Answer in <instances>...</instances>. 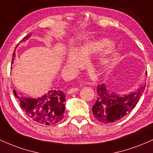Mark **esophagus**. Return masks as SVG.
Listing matches in <instances>:
<instances>
[{
	"label": "esophagus",
	"mask_w": 153,
	"mask_h": 153,
	"mask_svg": "<svg viewBox=\"0 0 153 153\" xmlns=\"http://www.w3.org/2000/svg\"><path fill=\"white\" fill-rule=\"evenodd\" d=\"M78 90H79V88H72L68 91V93L69 94H72L75 93V92L78 91Z\"/></svg>",
	"instance_id": "34e87169"
}]
</instances>
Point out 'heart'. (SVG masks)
Masks as SVG:
<instances>
[{"label": "heart", "instance_id": "heart-1", "mask_svg": "<svg viewBox=\"0 0 153 153\" xmlns=\"http://www.w3.org/2000/svg\"><path fill=\"white\" fill-rule=\"evenodd\" d=\"M112 46V42L107 38H102L97 41H88L81 45L77 48H75V53L72 52L69 55V57L67 60V66L68 67H77L81 64L80 58L87 59L89 58L92 55L98 53L99 52L103 51L107 48H110ZM111 63V57L110 53H105L102 54L99 59L98 65L101 69H106L108 68Z\"/></svg>", "mask_w": 153, "mask_h": 153}]
</instances>
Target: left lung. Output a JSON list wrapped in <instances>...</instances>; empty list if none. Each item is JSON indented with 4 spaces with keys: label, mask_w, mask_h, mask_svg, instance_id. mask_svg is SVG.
Returning a JSON list of instances; mask_svg holds the SVG:
<instances>
[{
    "label": "left lung",
    "mask_w": 153,
    "mask_h": 153,
    "mask_svg": "<svg viewBox=\"0 0 153 153\" xmlns=\"http://www.w3.org/2000/svg\"><path fill=\"white\" fill-rule=\"evenodd\" d=\"M145 88V85L128 95L120 96L110 91L104 83L98 85L97 99L92 107L94 116L98 121L103 123L117 121L135 107Z\"/></svg>",
    "instance_id": "8db88e82"
}]
</instances>
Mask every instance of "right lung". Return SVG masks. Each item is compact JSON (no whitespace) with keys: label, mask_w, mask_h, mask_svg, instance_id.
I'll list each match as a JSON object with an SVG mask.
<instances>
[{"label":"right lung","mask_w":153,"mask_h":153,"mask_svg":"<svg viewBox=\"0 0 153 153\" xmlns=\"http://www.w3.org/2000/svg\"><path fill=\"white\" fill-rule=\"evenodd\" d=\"M30 36L31 34H29L23 38L16 46ZM13 56L15 57V52L13 53ZM12 59L14 60V58ZM14 94L19 100L20 107L33 121L49 126L62 120L65 110V94L62 91L50 90L46 94L36 99L20 97L16 91H14Z\"/></svg>","instance_id":"add662e5"}]
</instances>
